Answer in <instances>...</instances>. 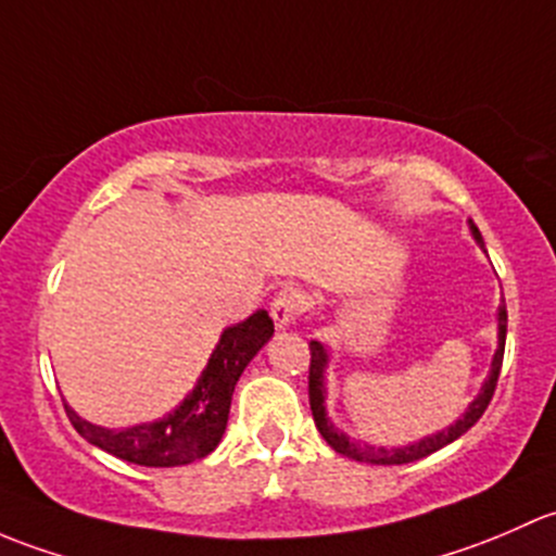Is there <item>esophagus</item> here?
<instances>
[{
    "label": "esophagus",
    "instance_id": "esophagus-1",
    "mask_svg": "<svg viewBox=\"0 0 556 556\" xmlns=\"http://www.w3.org/2000/svg\"><path fill=\"white\" fill-rule=\"evenodd\" d=\"M300 311H302V296L296 294V291L283 289V291H278L276 296H273L270 316H273V320H276L278 329L294 324L296 316H300Z\"/></svg>",
    "mask_w": 556,
    "mask_h": 556
}]
</instances>
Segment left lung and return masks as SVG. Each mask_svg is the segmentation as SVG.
Returning a JSON list of instances; mask_svg holds the SVG:
<instances>
[{
  "label": "left lung",
  "mask_w": 556,
  "mask_h": 556,
  "mask_svg": "<svg viewBox=\"0 0 556 556\" xmlns=\"http://www.w3.org/2000/svg\"><path fill=\"white\" fill-rule=\"evenodd\" d=\"M471 230H473V238H477L479 243H482V236H479L477 227L471 225ZM506 318H508L506 316V305H501V313H497V351H495V358H492V371H490L488 382H484L482 393H479V396L473 399L471 406H468V409H466V415H463L460 420L455 422V426H450L447 431L433 433V437H428V439H420V442L409 444V447H393V450L369 447V444L351 442V439H348L345 433H340L334 426H331V420H329V417H326V406H324V399H326V388H324L326 351H324V345H320V342H311L307 396H311L313 420H316V428L320 431V437L326 439V444H329L331 450L340 452V455L353 457V460H362V463H377V466H402V463L420 460V457H426V455H431V452L442 450L444 444L455 442L457 437H463V433H466L468 428H471L473 422H477L479 417L484 415V409H488V404L492 402V393H495L497 377H501L503 351H506Z\"/></svg>",
  "instance_id": "1"
}]
</instances>
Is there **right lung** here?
<instances>
[{
  "label": "right lung",
  "instance_id": "add662e5",
  "mask_svg": "<svg viewBox=\"0 0 556 556\" xmlns=\"http://www.w3.org/2000/svg\"><path fill=\"white\" fill-rule=\"evenodd\" d=\"M270 337L273 318L267 316V311H256L254 316L225 329L194 391L179 409L157 422H144V426L125 428V431H109V428L83 420L68 406L66 415L79 437L119 460L147 468L187 466V463L214 452L216 444L222 442L238 377Z\"/></svg>",
  "mask_w": 556,
  "mask_h": 556
}]
</instances>
